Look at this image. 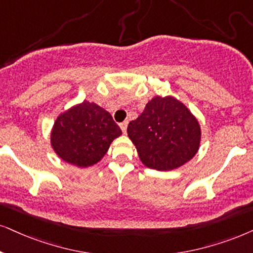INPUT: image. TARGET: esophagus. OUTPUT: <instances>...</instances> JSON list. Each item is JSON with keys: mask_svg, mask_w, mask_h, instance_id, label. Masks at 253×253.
<instances>
[{"mask_svg": "<svg viewBox=\"0 0 253 253\" xmlns=\"http://www.w3.org/2000/svg\"><path fill=\"white\" fill-rule=\"evenodd\" d=\"M127 125H128V123H127V121H124V123L120 124V128H121V130H123L124 133H126V130H127Z\"/></svg>", "mask_w": 253, "mask_h": 253, "instance_id": "1", "label": "esophagus"}]
</instances>
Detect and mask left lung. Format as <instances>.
Here are the masks:
<instances>
[{
  "instance_id": "obj_1",
  "label": "left lung",
  "mask_w": 253,
  "mask_h": 253,
  "mask_svg": "<svg viewBox=\"0 0 253 253\" xmlns=\"http://www.w3.org/2000/svg\"><path fill=\"white\" fill-rule=\"evenodd\" d=\"M127 134L147 168L177 169L197 154L202 130L189 108L172 95H155L130 121Z\"/></svg>"
}]
</instances>
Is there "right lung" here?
I'll return each mask as SVG.
<instances>
[{
	"instance_id": "add662e5",
	"label": "right lung",
	"mask_w": 253,
	"mask_h": 253,
	"mask_svg": "<svg viewBox=\"0 0 253 253\" xmlns=\"http://www.w3.org/2000/svg\"><path fill=\"white\" fill-rule=\"evenodd\" d=\"M123 132L105 108L84 100L62 112L50 133L53 152L79 168L97 165Z\"/></svg>"
}]
</instances>
